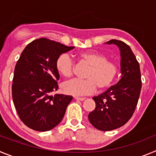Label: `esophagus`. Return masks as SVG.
Instances as JSON below:
<instances>
[{
	"label": "esophagus",
	"mask_w": 156,
	"mask_h": 156,
	"mask_svg": "<svg viewBox=\"0 0 156 156\" xmlns=\"http://www.w3.org/2000/svg\"><path fill=\"white\" fill-rule=\"evenodd\" d=\"M75 99L77 101H83L85 100V98H79V97H75Z\"/></svg>",
	"instance_id": "esophagus-1"
}]
</instances>
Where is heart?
I'll return each instance as SVG.
<instances>
[{"mask_svg":"<svg viewBox=\"0 0 156 156\" xmlns=\"http://www.w3.org/2000/svg\"><path fill=\"white\" fill-rule=\"evenodd\" d=\"M78 57L90 66L84 74L86 79H75L64 83V93L74 96L87 95L97 87L103 90L113 83L119 73V66L115 62L108 60L107 55L100 51H87L79 54ZM55 67L59 74L65 78H70L73 75L74 62L66 54L58 57Z\"/></svg>","mask_w":156,"mask_h":156,"instance_id":"b5f03b06","label":"heart"}]
</instances>
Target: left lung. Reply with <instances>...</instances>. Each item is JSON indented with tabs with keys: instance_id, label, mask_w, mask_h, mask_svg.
Returning a JSON list of instances; mask_svg holds the SVG:
<instances>
[{
	"instance_id": "obj_1",
	"label": "left lung",
	"mask_w": 156,
	"mask_h": 156,
	"mask_svg": "<svg viewBox=\"0 0 156 156\" xmlns=\"http://www.w3.org/2000/svg\"><path fill=\"white\" fill-rule=\"evenodd\" d=\"M120 51L121 79L104 93L93 98L96 107L88 115L96 129L109 131L126 124L137 107L140 90V66L129 46L118 40H110Z\"/></svg>"
}]
</instances>
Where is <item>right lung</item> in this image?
<instances>
[{"mask_svg": "<svg viewBox=\"0 0 156 156\" xmlns=\"http://www.w3.org/2000/svg\"><path fill=\"white\" fill-rule=\"evenodd\" d=\"M73 48L40 38L22 52L14 71L12 99L20 119L30 129L48 131L63 119L73 97L51 95L58 89L55 62L59 55Z\"/></svg>", "mask_w": 156, "mask_h": 156, "instance_id": "add662e5", "label": "right lung"}]
</instances>
